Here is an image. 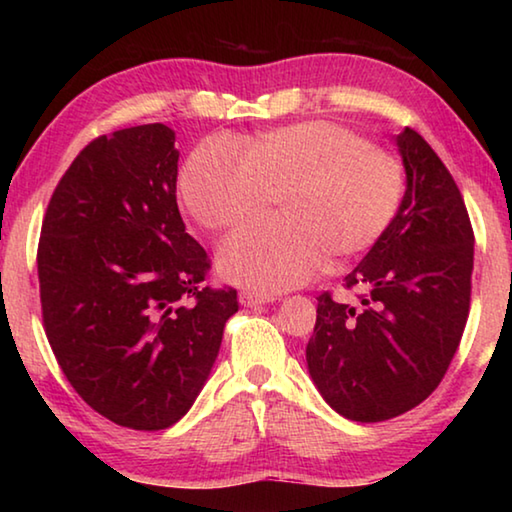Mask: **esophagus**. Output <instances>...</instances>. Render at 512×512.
Returning <instances> with one entry per match:
<instances>
[{
  "instance_id": "obj_1",
  "label": "esophagus",
  "mask_w": 512,
  "mask_h": 512,
  "mask_svg": "<svg viewBox=\"0 0 512 512\" xmlns=\"http://www.w3.org/2000/svg\"><path fill=\"white\" fill-rule=\"evenodd\" d=\"M273 296H266V293H255V291H241L239 293V302L244 307H259L264 302H273Z\"/></svg>"
}]
</instances>
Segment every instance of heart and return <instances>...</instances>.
I'll return each mask as SVG.
<instances>
[{"label":"heart","instance_id":"b5f03b06","mask_svg":"<svg viewBox=\"0 0 512 512\" xmlns=\"http://www.w3.org/2000/svg\"><path fill=\"white\" fill-rule=\"evenodd\" d=\"M406 171L395 153L334 121H300L246 146L210 137L180 173L189 214L225 230L282 196V221H253L225 241L221 271L248 289L275 293L307 282L325 253L345 259L377 244L400 212Z\"/></svg>","mask_w":512,"mask_h":512}]
</instances>
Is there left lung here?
<instances>
[{
	"mask_svg": "<svg viewBox=\"0 0 512 512\" xmlns=\"http://www.w3.org/2000/svg\"><path fill=\"white\" fill-rule=\"evenodd\" d=\"M406 194L400 212L345 277L361 305L323 291L307 343L311 379L357 422L411 411L436 391L470 314L474 230L452 173L413 128L397 135Z\"/></svg>",
	"mask_w": 512,
	"mask_h": 512,
	"instance_id": "left-lung-1",
	"label": "left lung"
}]
</instances>
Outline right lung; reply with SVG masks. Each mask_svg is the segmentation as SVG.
Masks as SVG:
<instances>
[{"mask_svg":"<svg viewBox=\"0 0 512 512\" xmlns=\"http://www.w3.org/2000/svg\"><path fill=\"white\" fill-rule=\"evenodd\" d=\"M176 135H99L58 180L42 219V325L69 384L119 427L158 431L194 404L239 309L176 203Z\"/></svg>","mask_w":512,"mask_h":512,"instance_id":"right-lung-1","label":"right lung"}]
</instances>
